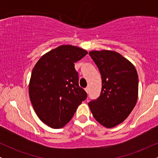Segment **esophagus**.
<instances>
[{
	"label": "esophagus",
	"instance_id": "1",
	"mask_svg": "<svg viewBox=\"0 0 158 158\" xmlns=\"http://www.w3.org/2000/svg\"><path fill=\"white\" fill-rule=\"evenodd\" d=\"M85 91H86V93L87 94H89V91H90V89H89V88H85Z\"/></svg>",
	"mask_w": 158,
	"mask_h": 158
}]
</instances>
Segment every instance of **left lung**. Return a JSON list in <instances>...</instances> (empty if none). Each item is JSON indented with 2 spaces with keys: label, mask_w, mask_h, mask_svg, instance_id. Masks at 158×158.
Instances as JSON below:
<instances>
[{
  "label": "left lung",
  "mask_w": 158,
  "mask_h": 158,
  "mask_svg": "<svg viewBox=\"0 0 158 158\" xmlns=\"http://www.w3.org/2000/svg\"><path fill=\"white\" fill-rule=\"evenodd\" d=\"M102 77L100 96L88 103L94 117L106 128L120 124L135 108L138 75L133 64L112 50L89 52Z\"/></svg>",
  "instance_id": "obj_1"
}]
</instances>
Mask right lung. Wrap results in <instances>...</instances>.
<instances>
[{"instance_id": "obj_1", "label": "right lung", "mask_w": 158, "mask_h": 158, "mask_svg": "<svg viewBox=\"0 0 158 158\" xmlns=\"http://www.w3.org/2000/svg\"><path fill=\"white\" fill-rule=\"evenodd\" d=\"M87 54L78 47L61 45L41 56L32 69L30 101L39 118L52 128H63L86 99L74 63Z\"/></svg>"}]
</instances>
